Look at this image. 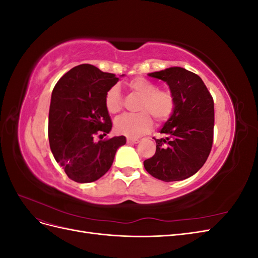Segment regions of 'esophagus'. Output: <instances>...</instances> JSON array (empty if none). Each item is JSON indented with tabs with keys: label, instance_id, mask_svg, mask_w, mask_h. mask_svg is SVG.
Returning <instances> with one entry per match:
<instances>
[{
	"label": "esophagus",
	"instance_id": "34e87169",
	"mask_svg": "<svg viewBox=\"0 0 258 258\" xmlns=\"http://www.w3.org/2000/svg\"><path fill=\"white\" fill-rule=\"evenodd\" d=\"M127 143L137 144V143H139V140L138 139H134V138H127Z\"/></svg>",
	"mask_w": 258,
	"mask_h": 258
}]
</instances>
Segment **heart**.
<instances>
[{"label":"heart","instance_id":"1","mask_svg":"<svg viewBox=\"0 0 258 258\" xmlns=\"http://www.w3.org/2000/svg\"><path fill=\"white\" fill-rule=\"evenodd\" d=\"M128 87L137 95L141 96L137 114H124L114 122L117 134L130 138H137L150 131L153 126V118L158 123L166 122L173 115L176 107V100L173 92L169 89H158L154 82L138 76L129 81ZM106 110L118 113L122 106L120 88L112 86L105 95Z\"/></svg>","mask_w":258,"mask_h":258}]
</instances>
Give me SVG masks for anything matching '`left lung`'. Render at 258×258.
Listing matches in <instances>:
<instances>
[{
  "mask_svg": "<svg viewBox=\"0 0 258 258\" xmlns=\"http://www.w3.org/2000/svg\"><path fill=\"white\" fill-rule=\"evenodd\" d=\"M148 76L166 82L176 100L171 118L155 139L156 153L144 161L152 176L165 182L182 181L205 165L213 144L214 102L200 77L173 67Z\"/></svg>",
  "mask_w": 258,
  "mask_h": 258,
  "instance_id": "left-lung-1",
  "label": "left lung"
}]
</instances>
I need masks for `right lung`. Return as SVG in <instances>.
<instances>
[{"instance_id":"add662e5","label":"right lung","mask_w":258,"mask_h":258,"mask_svg":"<svg viewBox=\"0 0 258 258\" xmlns=\"http://www.w3.org/2000/svg\"><path fill=\"white\" fill-rule=\"evenodd\" d=\"M118 82L115 74L91 64L77 66L54 86L48 117V138L54 159L77 183L95 182L114 161L123 136L100 140L112 129L105 95ZM103 138V137H102Z\"/></svg>"}]
</instances>
